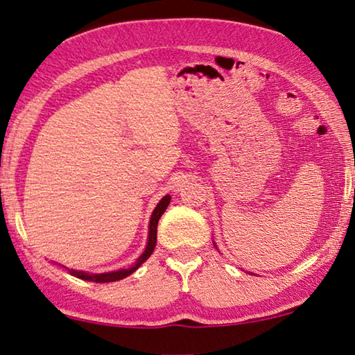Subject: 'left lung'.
Listing matches in <instances>:
<instances>
[{"label":"left lung","instance_id":"1","mask_svg":"<svg viewBox=\"0 0 355 355\" xmlns=\"http://www.w3.org/2000/svg\"><path fill=\"white\" fill-rule=\"evenodd\" d=\"M214 244V248H216V243H213ZM216 249H218V248H216Z\"/></svg>","mask_w":355,"mask_h":355}]
</instances>
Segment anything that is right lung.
<instances>
[{
	"label": "right lung",
	"instance_id": "1",
	"mask_svg": "<svg viewBox=\"0 0 355 355\" xmlns=\"http://www.w3.org/2000/svg\"><path fill=\"white\" fill-rule=\"evenodd\" d=\"M171 203V196L167 194L164 196L163 199L158 202V205L155 207L153 213H152V218H150V224H148V239H147V245H146V250L142 252L141 257L137 258V260L131 264L130 268L127 269H117V271H110V272H100V274H91V272H86V271H78V269H69V272L71 275H75V277L81 279V280H87V282H97V284H107V282H117V280H122L125 277H128V275L133 274L137 268L141 266V264L148 260V257L153 254L155 250V245H156V227H158V222L159 218L163 216V213L166 211L167 205ZM65 268V266H62Z\"/></svg>",
	"mask_w": 355,
	"mask_h": 355
}]
</instances>
